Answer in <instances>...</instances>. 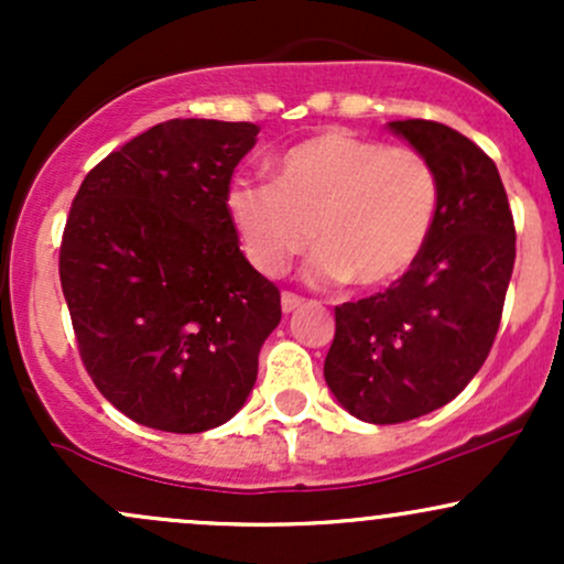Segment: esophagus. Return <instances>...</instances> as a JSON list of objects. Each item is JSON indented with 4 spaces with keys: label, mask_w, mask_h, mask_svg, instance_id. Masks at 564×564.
<instances>
[{
    "label": "esophagus",
    "mask_w": 564,
    "mask_h": 564,
    "mask_svg": "<svg viewBox=\"0 0 564 564\" xmlns=\"http://www.w3.org/2000/svg\"><path fill=\"white\" fill-rule=\"evenodd\" d=\"M302 304H304L302 296L291 294V291H283V294H281V310H283V313H286V315L294 313V310H300Z\"/></svg>",
    "instance_id": "esophagus-1"
}]
</instances>
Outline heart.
I'll return each mask as SVG.
<instances>
[{"instance_id": "heart-1", "label": "heart", "mask_w": 564, "mask_h": 564, "mask_svg": "<svg viewBox=\"0 0 564 564\" xmlns=\"http://www.w3.org/2000/svg\"><path fill=\"white\" fill-rule=\"evenodd\" d=\"M437 196L435 172L416 151L326 129L278 156L273 183L232 185L225 206L260 273L281 275L315 238L313 281L373 291L419 262Z\"/></svg>"}]
</instances>
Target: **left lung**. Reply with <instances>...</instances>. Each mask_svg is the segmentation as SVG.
I'll use <instances>...</instances> for the list:
<instances>
[{"instance_id": "8db88e82", "label": "left lung", "mask_w": 564, "mask_h": 564, "mask_svg": "<svg viewBox=\"0 0 564 564\" xmlns=\"http://www.w3.org/2000/svg\"><path fill=\"white\" fill-rule=\"evenodd\" d=\"M437 177L422 257L387 291L336 307L328 390L368 424H400L451 403L494 347L514 270V219L494 159L437 121H390Z\"/></svg>"}]
</instances>
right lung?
Wrapping results in <instances>:
<instances>
[{
  "mask_svg": "<svg viewBox=\"0 0 564 564\" xmlns=\"http://www.w3.org/2000/svg\"><path fill=\"white\" fill-rule=\"evenodd\" d=\"M249 121L172 119L106 156L70 204L61 286L82 364L108 403L161 432L215 430L241 411L281 323L228 217Z\"/></svg>",
  "mask_w": 564,
  "mask_h": 564,
  "instance_id": "1",
  "label": "right lung"
}]
</instances>
